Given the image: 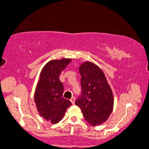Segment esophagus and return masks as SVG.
Instances as JSON below:
<instances>
[{
    "label": "esophagus",
    "instance_id": "esophagus-1",
    "mask_svg": "<svg viewBox=\"0 0 149 149\" xmlns=\"http://www.w3.org/2000/svg\"><path fill=\"white\" fill-rule=\"evenodd\" d=\"M70 101H71L72 104H74V102H75V97H72V98L70 99Z\"/></svg>",
    "mask_w": 149,
    "mask_h": 149
}]
</instances>
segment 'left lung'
<instances>
[{"instance_id":"left-lung-1","label":"left lung","mask_w":149,"mask_h":149,"mask_svg":"<svg viewBox=\"0 0 149 149\" xmlns=\"http://www.w3.org/2000/svg\"><path fill=\"white\" fill-rule=\"evenodd\" d=\"M79 70L81 74V94L75 104L80 107L88 123L93 126L100 125L112 112V91L104 72L93 63H83Z\"/></svg>"}]
</instances>
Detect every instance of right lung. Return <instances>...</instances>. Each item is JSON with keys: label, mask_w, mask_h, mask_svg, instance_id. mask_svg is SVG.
Segmentation results:
<instances>
[{"label": "right lung", "mask_w": 149, "mask_h": 149, "mask_svg": "<svg viewBox=\"0 0 149 149\" xmlns=\"http://www.w3.org/2000/svg\"><path fill=\"white\" fill-rule=\"evenodd\" d=\"M70 58L52 60L44 66L37 84L34 100L38 113L52 124L58 123L63 118L72 103L64 98L63 85L59 75L71 62Z\"/></svg>", "instance_id": "obj_1"}]
</instances>
